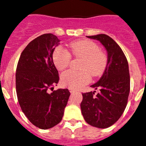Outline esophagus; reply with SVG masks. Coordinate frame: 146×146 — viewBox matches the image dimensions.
<instances>
[{
	"label": "esophagus",
	"instance_id": "esophagus-1",
	"mask_svg": "<svg viewBox=\"0 0 146 146\" xmlns=\"http://www.w3.org/2000/svg\"><path fill=\"white\" fill-rule=\"evenodd\" d=\"M69 91H70V93H74V92H76V90L73 89V88H69Z\"/></svg>",
	"mask_w": 146,
	"mask_h": 146
}]
</instances>
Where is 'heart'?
Returning <instances> with one entry per match:
<instances>
[{"label": "heart", "mask_w": 146, "mask_h": 146, "mask_svg": "<svg viewBox=\"0 0 146 146\" xmlns=\"http://www.w3.org/2000/svg\"><path fill=\"white\" fill-rule=\"evenodd\" d=\"M70 53L73 57L83 59L80 65L81 71L68 70L61 75V82L65 86L79 88L90 82L91 76H100L104 73L108 64L107 54L99 49L96 43L90 40H81L70 44ZM54 63L59 70L68 66L71 55L66 50L58 47L52 54Z\"/></svg>", "instance_id": "heart-1"}]
</instances>
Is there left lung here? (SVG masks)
<instances>
[{"label":"left lung","mask_w":146,"mask_h":146,"mask_svg":"<svg viewBox=\"0 0 146 146\" xmlns=\"http://www.w3.org/2000/svg\"><path fill=\"white\" fill-rule=\"evenodd\" d=\"M99 40L108 54L107 68L97 83L91 86L100 92L83 93L81 113L88 125L107 128L122 116L127 104L130 88L127 60L116 42L108 35L87 36Z\"/></svg>","instance_id":"1"}]
</instances>
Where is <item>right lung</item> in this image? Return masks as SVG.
<instances>
[{
	"label": "right lung",
	"mask_w": 146,
	"mask_h": 146,
	"mask_svg": "<svg viewBox=\"0 0 146 146\" xmlns=\"http://www.w3.org/2000/svg\"><path fill=\"white\" fill-rule=\"evenodd\" d=\"M59 42L52 34L35 38L23 50L16 68V94L21 110L34 125L43 130L60 122L70 95L68 88L53 91L59 75L52 54Z\"/></svg>",
	"instance_id": "obj_1"
}]
</instances>
